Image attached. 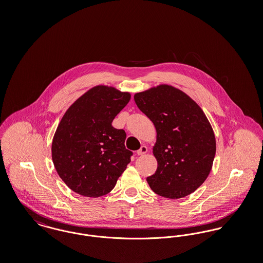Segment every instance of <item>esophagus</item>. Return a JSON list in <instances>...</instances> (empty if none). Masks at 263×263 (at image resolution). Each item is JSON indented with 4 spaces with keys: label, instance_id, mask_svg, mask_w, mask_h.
Wrapping results in <instances>:
<instances>
[{
    "label": "esophagus",
    "instance_id": "esophagus-1",
    "mask_svg": "<svg viewBox=\"0 0 263 263\" xmlns=\"http://www.w3.org/2000/svg\"><path fill=\"white\" fill-rule=\"evenodd\" d=\"M148 152V148L146 146H141V148L137 151V155L143 156Z\"/></svg>",
    "mask_w": 263,
    "mask_h": 263
}]
</instances>
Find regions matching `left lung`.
Segmentation results:
<instances>
[{
    "label": "left lung",
    "instance_id": "1",
    "mask_svg": "<svg viewBox=\"0 0 263 263\" xmlns=\"http://www.w3.org/2000/svg\"><path fill=\"white\" fill-rule=\"evenodd\" d=\"M134 100L157 130L158 168L147 177L151 189L170 199L191 194L210 174L216 154L206 115L187 95L167 85L138 92Z\"/></svg>",
    "mask_w": 263,
    "mask_h": 263
}]
</instances>
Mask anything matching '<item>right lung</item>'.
<instances>
[{"mask_svg":"<svg viewBox=\"0 0 263 263\" xmlns=\"http://www.w3.org/2000/svg\"><path fill=\"white\" fill-rule=\"evenodd\" d=\"M129 92L98 86L64 114L52 142V161L59 176L76 193L100 197L112 190L133 153L126 133L111 123L130 100Z\"/></svg>","mask_w":263,"mask_h":263,"instance_id":"add662e5","label":"right lung"}]
</instances>
